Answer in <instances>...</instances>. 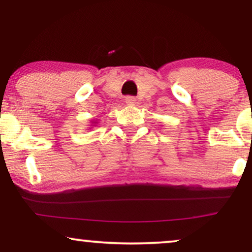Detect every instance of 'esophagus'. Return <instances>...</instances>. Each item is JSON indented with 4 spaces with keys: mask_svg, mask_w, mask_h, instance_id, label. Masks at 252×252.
<instances>
[{
    "mask_svg": "<svg viewBox=\"0 0 252 252\" xmlns=\"http://www.w3.org/2000/svg\"><path fill=\"white\" fill-rule=\"evenodd\" d=\"M125 102L127 105H134L136 103V98L133 97V96H127L125 98Z\"/></svg>",
    "mask_w": 252,
    "mask_h": 252,
    "instance_id": "1",
    "label": "esophagus"
}]
</instances>
